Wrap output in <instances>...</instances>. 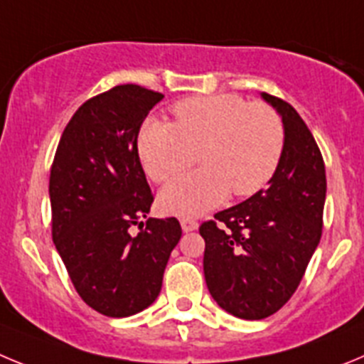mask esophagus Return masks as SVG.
I'll return each mask as SVG.
<instances>
[{"mask_svg":"<svg viewBox=\"0 0 364 364\" xmlns=\"http://www.w3.org/2000/svg\"><path fill=\"white\" fill-rule=\"evenodd\" d=\"M181 228H183V232L196 230V228H198V221H196V219H192V218H183L181 219Z\"/></svg>","mask_w":364,"mask_h":364,"instance_id":"1","label":"esophagus"}]
</instances>
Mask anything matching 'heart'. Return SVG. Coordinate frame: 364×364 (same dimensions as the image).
I'll list each match as a JSON object with an SVG mask.
<instances>
[{"mask_svg":"<svg viewBox=\"0 0 364 364\" xmlns=\"http://www.w3.org/2000/svg\"><path fill=\"white\" fill-rule=\"evenodd\" d=\"M174 125L145 123L137 137L143 168L166 183L201 159V168L170 183L159 205L174 215H199L228 194L248 198L272 179L284 146L281 117L270 105L237 94L188 97L174 105Z\"/></svg>","mask_w":364,"mask_h":364,"instance_id":"obj_1","label":"heart"}]
</instances>
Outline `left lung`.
<instances>
[{
	"label": "left lung",
	"mask_w": 364,
	"mask_h": 364,
	"mask_svg": "<svg viewBox=\"0 0 364 364\" xmlns=\"http://www.w3.org/2000/svg\"><path fill=\"white\" fill-rule=\"evenodd\" d=\"M263 97L283 117L277 170L267 188L199 227L208 292L248 321L276 314L294 296L319 245L326 198L323 154L303 117L281 97Z\"/></svg>",
	"instance_id": "1"
}]
</instances>
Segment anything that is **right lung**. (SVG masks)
Listing matches in <instances>:
<instances>
[{"label": "right lung", "mask_w": 364, "mask_h": 364, "mask_svg": "<svg viewBox=\"0 0 364 364\" xmlns=\"http://www.w3.org/2000/svg\"><path fill=\"white\" fill-rule=\"evenodd\" d=\"M161 100L132 83L87 100L65 127L50 166L52 241L76 292L103 316L129 317L150 306L181 239L176 218L143 221L154 194L137 136Z\"/></svg>", "instance_id": "right-lung-1"}]
</instances>
